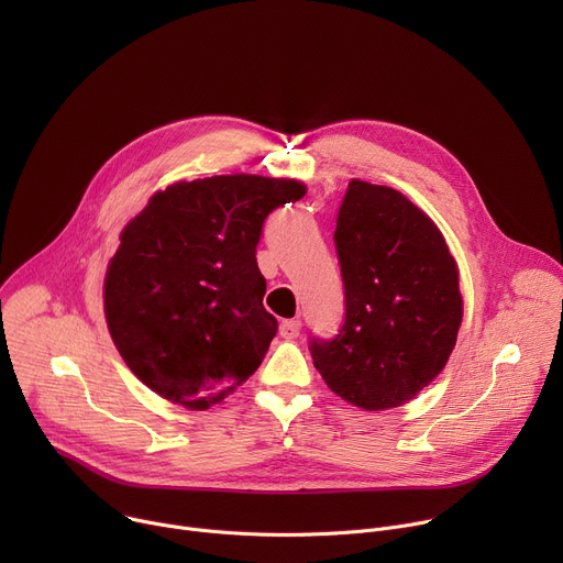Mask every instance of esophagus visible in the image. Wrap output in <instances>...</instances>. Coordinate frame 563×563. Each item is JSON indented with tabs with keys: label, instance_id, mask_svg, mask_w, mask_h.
Here are the masks:
<instances>
[{
	"label": "esophagus",
	"instance_id": "obj_1",
	"mask_svg": "<svg viewBox=\"0 0 563 563\" xmlns=\"http://www.w3.org/2000/svg\"><path fill=\"white\" fill-rule=\"evenodd\" d=\"M298 334H300V320H294V318L283 320V323H280V336H283V339L291 341V339H296Z\"/></svg>",
	"mask_w": 563,
	"mask_h": 563
}]
</instances>
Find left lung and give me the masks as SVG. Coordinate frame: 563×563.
<instances>
[{
	"label": "left lung",
	"mask_w": 563,
	"mask_h": 563,
	"mask_svg": "<svg viewBox=\"0 0 563 563\" xmlns=\"http://www.w3.org/2000/svg\"><path fill=\"white\" fill-rule=\"evenodd\" d=\"M345 320L309 352L328 387L376 412L408 404L445 367L463 318L459 269L404 194L352 180L334 231Z\"/></svg>",
	"instance_id": "left-lung-1"
}]
</instances>
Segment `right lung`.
Returning a JSON list of instances; mask_svg holds the SVG:
<instances>
[{"instance_id": "1", "label": "right lung", "mask_w": 563, "mask_h": 563, "mask_svg": "<svg viewBox=\"0 0 563 563\" xmlns=\"http://www.w3.org/2000/svg\"><path fill=\"white\" fill-rule=\"evenodd\" d=\"M296 180L213 176L157 191L124 227L104 280L111 339L155 394L207 410L263 363L278 320L256 247Z\"/></svg>"}]
</instances>
